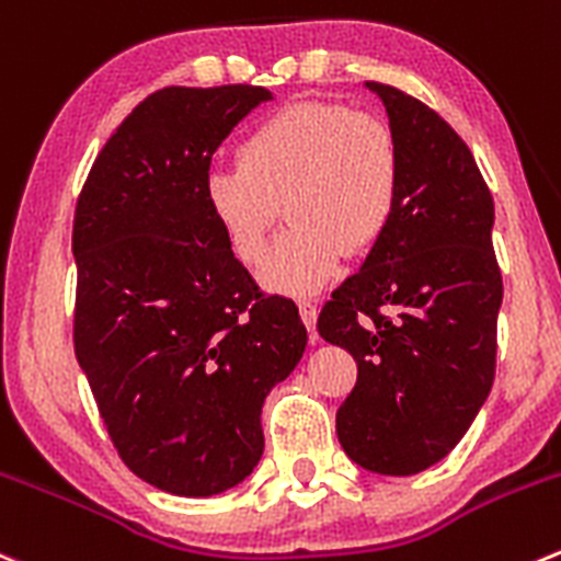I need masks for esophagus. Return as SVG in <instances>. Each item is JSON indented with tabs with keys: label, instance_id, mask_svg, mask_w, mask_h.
<instances>
[{
	"label": "esophagus",
	"instance_id": "esophagus-1",
	"mask_svg": "<svg viewBox=\"0 0 561 561\" xmlns=\"http://www.w3.org/2000/svg\"><path fill=\"white\" fill-rule=\"evenodd\" d=\"M298 312H301L304 325L309 331H314V323H318V304L314 301H298Z\"/></svg>",
	"mask_w": 561,
	"mask_h": 561
}]
</instances>
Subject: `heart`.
<instances>
[{"label":"heart","instance_id":"b5f03b06","mask_svg":"<svg viewBox=\"0 0 561 561\" xmlns=\"http://www.w3.org/2000/svg\"><path fill=\"white\" fill-rule=\"evenodd\" d=\"M400 145L389 125L342 103L279 108L241 145V161L205 172V203L230 252L254 265L285 205L290 230L257 271L263 290L314 296L342 254L367 252L394 216Z\"/></svg>","mask_w":561,"mask_h":561}]
</instances>
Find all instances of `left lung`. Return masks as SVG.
Returning a JSON list of instances; mask_svg holds the SVG:
<instances>
[{
  "instance_id": "8db88e82",
  "label": "left lung",
  "mask_w": 561,
  "mask_h": 561,
  "mask_svg": "<svg viewBox=\"0 0 561 561\" xmlns=\"http://www.w3.org/2000/svg\"><path fill=\"white\" fill-rule=\"evenodd\" d=\"M364 87L400 145V197L362 268L325 301L318 331L358 364L336 411L345 455L373 474L411 477L453 453L491 394L496 216L474 156L442 114L397 87Z\"/></svg>"
}]
</instances>
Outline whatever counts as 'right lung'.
Here are the masks:
<instances>
[{"instance_id": "right-lung-1", "label": "right lung", "mask_w": 561, "mask_h": 561, "mask_svg": "<svg viewBox=\"0 0 561 561\" xmlns=\"http://www.w3.org/2000/svg\"><path fill=\"white\" fill-rule=\"evenodd\" d=\"M271 98L252 84L153 92L76 205V358L123 463L175 496L252 474L265 397L307 347L296 304L257 293L205 203L214 153Z\"/></svg>"}]
</instances>
